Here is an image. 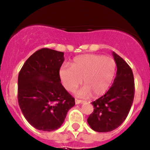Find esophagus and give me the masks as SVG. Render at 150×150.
Wrapping results in <instances>:
<instances>
[{
    "instance_id": "esophagus-1",
    "label": "esophagus",
    "mask_w": 150,
    "mask_h": 150,
    "mask_svg": "<svg viewBox=\"0 0 150 150\" xmlns=\"http://www.w3.org/2000/svg\"><path fill=\"white\" fill-rule=\"evenodd\" d=\"M84 102H85V101H82V100H80V99H75V104H82V103H84Z\"/></svg>"
}]
</instances>
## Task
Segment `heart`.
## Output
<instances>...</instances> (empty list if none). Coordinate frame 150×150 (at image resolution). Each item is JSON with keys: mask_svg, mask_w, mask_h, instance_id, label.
<instances>
[{"mask_svg": "<svg viewBox=\"0 0 150 150\" xmlns=\"http://www.w3.org/2000/svg\"><path fill=\"white\" fill-rule=\"evenodd\" d=\"M116 72V63L110 57L98 54L81 55L74 58L71 66L63 65L59 71L64 87L70 92L82 82L85 87L77 92L80 97L102 96L111 86Z\"/></svg>", "mask_w": 150, "mask_h": 150, "instance_id": "obj_1", "label": "heart"}]
</instances>
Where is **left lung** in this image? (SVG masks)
Returning <instances> with one entry per match:
<instances>
[{
	"label": "left lung",
	"mask_w": 150,
	"mask_h": 150,
	"mask_svg": "<svg viewBox=\"0 0 150 150\" xmlns=\"http://www.w3.org/2000/svg\"><path fill=\"white\" fill-rule=\"evenodd\" d=\"M116 75L112 86L104 96L92 101L94 111L87 123L94 131L110 132L118 128L128 116L135 96L133 73L128 63L113 52Z\"/></svg>",
	"instance_id": "obj_1"
}]
</instances>
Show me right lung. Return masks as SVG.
I'll use <instances>...</instances> for the list:
<instances>
[{
	"mask_svg": "<svg viewBox=\"0 0 150 150\" xmlns=\"http://www.w3.org/2000/svg\"><path fill=\"white\" fill-rule=\"evenodd\" d=\"M63 61L64 53L44 48L34 53L19 73V106L26 120L37 130H57L75 104L61 83Z\"/></svg>",
	"mask_w": 150,
	"mask_h": 150,
	"instance_id": "add662e5",
	"label": "right lung"
}]
</instances>
